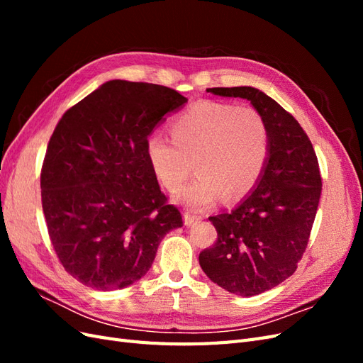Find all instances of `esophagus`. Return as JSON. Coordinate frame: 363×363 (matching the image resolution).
I'll return each mask as SVG.
<instances>
[{"mask_svg": "<svg viewBox=\"0 0 363 363\" xmlns=\"http://www.w3.org/2000/svg\"><path fill=\"white\" fill-rule=\"evenodd\" d=\"M183 219H184V224H186V225H191V224H194L195 221H199L200 216L195 215V213H191V212H184Z\"/></svg>", "mask_w": 363, "mask_h": 363, "instance_id": "1", "label": "esophagus"}]
</instances>
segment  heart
I'll use <instances>...</instances> for the list:
<instances>
[{
	"label": "heart",
	"instance_id": "obj_1",
	"mask_svg": "<svg viewBox=\"0 0 363 363\" xmlns=\"http://www.w3.org/2000/svg\"><path fill=\"white\" fill-rule=\"evenodd\" d=\"M172 140L151 133L145 142L150 168L163 189L177 191L195 164L196 177L177 200L204 211L223 195L242 199L256 188L271 155V127L259 108L204 100L171 124Z\"/></svg>",
	"mask_w": 363,
	"mask_h": 363
}]
</instances>
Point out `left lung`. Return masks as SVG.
<instances>
[{
  "label": "left lung",
  "mask_w": 363,
  "mask_h": 363,
  "mask_svg": "<svg viewBox=\"0 0 363 363\" xmlns=\"http://www.w3.org/2000/svg\"><path fill=\"white\" fill-rule=\"evenodd\" d=\"M207 92L247 98L271 127V155L257 188L232 212L208 218L218 238L199 257L218 286L259 295L291 277L304 255L323 189L320 164L298 121L268 95L250 86Z\"/></svg>",
  "instance_id": "left-lung-1"
}]
</instances>
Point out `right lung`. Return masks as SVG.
Segmentation results:
<instances>
[{"instance_id":"add662e5","label":"right lung","mask_w":363,"mask_h":363,"mask_svg":"<svg viewBox=\"0 0 363 363\" xmlns=\"http://www.w3.org/2000/svg\"><path fill=\"white\" fill-rule=\"evenodd\" d=\"M186 98L167 86L112 80L63 113L40 171L42 208L57 259L86 286L125 288L183 225L152 174L145 142Z\"/></svg>"}]
</instances>
